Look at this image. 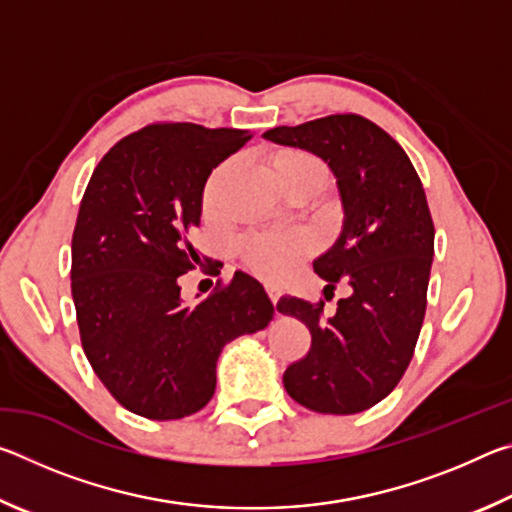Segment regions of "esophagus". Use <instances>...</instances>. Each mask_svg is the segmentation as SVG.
<instances>
[{
    "instance_id": "esophagus-1",
    "label": "esophagus",
    "mask_w": 512,
    "mask_h": 512,
    "mask_svg": "<svg viewBox=\"0 0 512 512\" xmlns=\"http://www.w3.org/2000/svg\"><path fill=\"white\" fill-rule=\"evenodd\" d=\"M266 291H268V298H271V302H273V305H275V302L277 300H280V289H275V287H266Z\"/></svg>"
}]
</instances>
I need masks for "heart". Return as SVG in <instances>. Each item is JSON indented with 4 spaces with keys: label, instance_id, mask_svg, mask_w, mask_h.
<instances>
[{
    "label": "heart",
    "instance_id": "heart-1",
    "mask_svg": "<svg viewBox=\"0 0 512 512\" xmlns=\"http://www.w3.org/2000/svg\"><path fill=\"white\" fill-rule=\"evenodd\" d=\"M271 169L277 183L284 189L302 183V180H323L327 178V169L314 153L302 149H284L277 151L271 158ZM228 171V164L216 169L203 189V205L214 210L219 203V187ZM311 239L305 232H253L239 241V257L250 273L268 282H277L287 277L302 259L309 255Z\"/></svg>",
    "mask_w": 512,
    "mask_h": 512
}]
</instances>
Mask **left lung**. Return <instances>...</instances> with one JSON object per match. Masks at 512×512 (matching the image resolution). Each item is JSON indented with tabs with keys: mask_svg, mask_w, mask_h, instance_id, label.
I'll use <instances>...</instances> for the list:
<instances>
[{
	"mask_svg": "<svg viewBox=\"0 0 512 512\" xmlns=\"http://www.w3.org/2000/svg\"><path fill=\"white\" fill-rule=\"evenodd\" d=\"M266 140L323 158L339 183L345 221L314 262L334 291L350 296L325 316V302L282 296L277 311L307 325L311 348L284 372V388L316 413L366 411L400 384L418 343L433 259V221L409 155L384 128L354 112L277 126Z\"/></svg>",
	"mask_w": 512,
	"mask_h": 512,
	"instance_id": "8db88e82",
	"label": "left lung"
}]
</instances>
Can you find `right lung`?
Masks as SVG:
<instances>
[{
	"instance_id": "add662e5",
	"label": "right lung",
	"mask_w": 512,
	"mask_h": 512,
	"mask_svg": "<svg viewBox=\"0 0 512 512\" xmlns=\"http://www.w3.org/2000/svg\"><path fill=\"white\" fill-rule=\"evenodd\" d=\"M241 128L155 121L103 155L85 187L72 235V298L83 352L110 395L142 418L180 420L212 400L225 343L264 329L273 305L237 271L198 305L180 300V275L201 259L212 169L250 140Z\"/></svg>"
}]
</instances>
